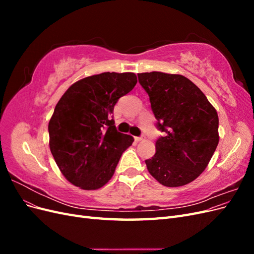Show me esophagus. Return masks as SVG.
<instances>
[{"mask_svg":"<svg viewBox=\"0 0 254 254\" xmlns=\"http://www.w3.org/2000/svg\"><path fill=\"white\" fill-rule=\"evenodd\" d=\"M134 140H135L136 142H140V141L144 140V136H135V137H134Z\"/></svg>","mask_w":254,"mask_h":254,"instance_id":"obj_1","label":"esophagus"}]
</instances>
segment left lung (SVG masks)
<instances>
[{"label": "left lung", "instance_id": "left-lung-1", "mask_svg": "<svg viewBox=\"0 0 254 254\" xmlns=\"http://www.w3.org/2000/svg\"><path fill=\"white\" fill-rule=\"evenodd\" d=\"M147 92L157 127L165 132L156 153L145 160L149 174L162 186L182 187L194 181L216 149L218 115L194 82L178 74H137Z\"/></svg>", "mask_w": 254, "mask_h": 254}]
</instances>
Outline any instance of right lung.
<instances>
[{"label": "right lung", "instance_id": "add662e5", "mask_svg": "<svg viewBox=\"0 0 254 254\" xmlns=\"http://www.w3.org/2000/svg\"><path fill=\"white\" fill-rule=\"evenodd\" d=\"M137 82L134 73L106 72L73 83L49 123L50 149L60 172L75 187L97 190L108 182L122 153L133 142L119 132L112 113L119 98Z\"/></svg>", "mask_w": 254, "mask_h": 254}]
</instances>
